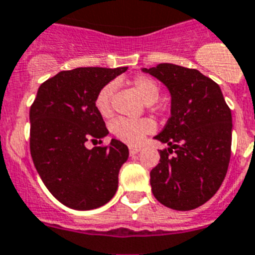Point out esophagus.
Returning <instances> with one entry per match:
<instances>
[{"instance_id": "obj_1", "label": "esophagus", "mask_w": 255, "mask_h": 255, "mask_svg": "<svg viewBox=\"0 0 255 255\" xmlns=\"http://www.w3.org/2000/svg\"><path fill=\"white\" fill-rule=\"evenodd\" d=\"M138 151H140V147H138V146H129V154H131V155L137 154Z\"/></svg>"}]
</instances>
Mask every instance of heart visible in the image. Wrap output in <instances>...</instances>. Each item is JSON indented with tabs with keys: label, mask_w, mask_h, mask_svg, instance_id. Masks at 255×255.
<instances>
[{
	"label": "heart",
	"mask_w": 255,
	"mask_h": 255,
	"mask_svg": "<svg viewBox=\"0 0 255 255\" xmlns=\"http://www.w3.org/2000/svg\"><path fill=\"white\" fill-rule=\"evenodd\" d=\"M132 87L146 104H154L159 97L160 88L157 81L146 75H138L132 79ZM114 92V84L109 83L97 92L95 97V108L98 114L104 118L110 117L113 113L111 97ZM155 126L150 119H127L119 118L111 124V132L117 138L128 145H140L145 136L154 132Z\"/></svg>",
	"instance_id": "obj_1"
}]
</instances>
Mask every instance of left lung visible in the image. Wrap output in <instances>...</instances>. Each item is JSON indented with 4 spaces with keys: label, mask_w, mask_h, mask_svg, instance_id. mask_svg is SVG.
Returning a JSON list of instances; mask_svg holds the SVG:
<instances>
[{
    "label": "left lung",
    "mask_w": 255,
    "mask_h": 255,
    "mask_svg": "<svg viewBox=\"0 0 255 255\" xmlns=\"http://www.w3.org/2000/svg\"><path fill=\"white\" fill-rule=\"evenodd\" d=\"M144 71L159 79L172 97L170 119L155 136L170 147L159 151V163L150 171L151 192L170 209L193 210L217 193L226 177L231 109L219 85L196 68L159 63Z\"/></svg>",
    "instance_id": "obj_1"
}]
</instances>
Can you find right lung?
Listing matches in <instances>:
<instances>
[{"mask_svg":"<svg viewBox=\"0 0 255 255\" xmlns=\"http://www.w3.org/2000/svg\"><path fill=\"white\" fill-rule=\"evenodd\" d=\"M127 67H79L44 81L29 109V150L38 175L53 196L75 210L108 204L128 159L121 141L87 149V141L109 133L95 108L97 92Z\"/></svg>","mask_w":255,"mask_h":255,"instance_id":"right-lung-1","label":"right lung"}]
</instances>
